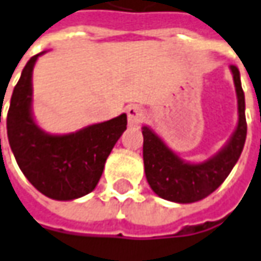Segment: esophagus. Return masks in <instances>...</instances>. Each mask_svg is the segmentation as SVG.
<instances>
[{
  "label": "esophagus",
  "mask_w": 261,
  "mask_h": 261,
  "mask_svg": "<svg viewBox=\"0 0 261 261\" xmlns=\"http://www.w3.org/2000/svg\"><path fill=\"white\" fill-rule=\"evenodd\" d=\"M127 118H128V125L136 127L144 118V108L141 106H130L127 108Z\"/></svg>",
  "instance_id": "obj_1"
}]
</instances>
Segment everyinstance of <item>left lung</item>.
I'll use <instances>...</instances> for the list:
<instances>
[{"label":"left lung","instance_id":"8db88e82","mask_svg":"<svg viewBox=\"0 0 261 261\" xmlns=\"http://www.w3.org/2000/svg\"><path fill=\"white\" fill-rule=\"evenodd\" d=\"M237 94L239 123L219 153L203 163L184 161L150 127H143V159L147 181L159 197L174 203H194L212 194L227 178L246 143V102L236 65H230Z\"/></svg>","mask_w":261,"mask_h":261}]
</instances>
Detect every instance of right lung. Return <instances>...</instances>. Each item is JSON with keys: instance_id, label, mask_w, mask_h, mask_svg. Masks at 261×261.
Listing matches in <instances>:
<instances>
[{"instance_id": "1", "label": "right lung", "mask_w": 261, "mask_h": 261, "mask_svg": "<svg viewBox=\"0 0 261 261\" xmlns=\"http://www.w3.org/2000/svg\"><path fill=\"white\" fill-rule=\"evenodd\" d=\"M44 53L30 58L14 87L7 114L8 141L21 171L37 190L53 200H75L98 184L107 157L127 128V114L70 134L40 128L33 117V70Z\"/></svg>"}]
</instances>
